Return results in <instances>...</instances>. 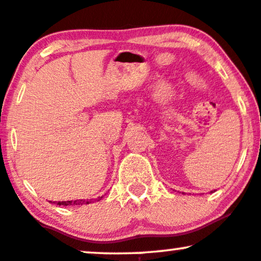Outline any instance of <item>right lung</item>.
<instances>
[{
  "instance_id": "right-lung-1",
  "label": "right lung",
  "mask_w": 261,
  "mask_h": 261,
  "mask_svg": "<svg viewBox=\"0 0 261 261\" xmlns=\"http://www.w3.org/2000/svg\"><path fill=\"white\" fill-rule=\"evenodd\" d=\"M101 198V197H100ZM98 198V199H100ZM96 199V201H98ZM91 201H86V199H76V201H63V202H58V205H83V204H89Z\"/></svg>"
}]
</instances>
